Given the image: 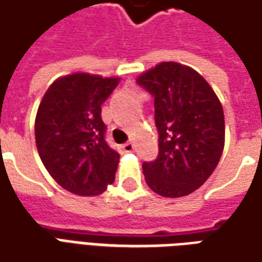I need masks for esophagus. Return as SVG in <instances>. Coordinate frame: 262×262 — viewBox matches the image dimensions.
Instances as JSON below:
<instances>
[{
  "label": "esophagus",
  "mask_w": 262,
  "mask_h": 262,
  "mask_svg": "<svg viewBox=\"0 0 262 262\" xmlns=\"http://www.w3.org/2000/svg\"><path fill=\"white\" fill-rule=\"evenodd\" d=\"M133 149H135V146H133V143H132V142H127V143L122 144V150H123L125 153H130Z\"/></svg>",
  "instance_id": "1"
}]
</instances>
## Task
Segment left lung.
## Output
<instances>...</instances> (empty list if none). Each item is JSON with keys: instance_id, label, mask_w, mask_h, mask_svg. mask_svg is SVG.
<instances>
[{"instance_id": "1", "label": "left lung", "mask_w": 262, "mask_h": 262, "mask_svg": "<svg viewBox=\"0 0 262 262\" xmlns=\"http://www.w3.org/2000/svg\"><path fill=\"white\" fill-rule=\"evenodd\" d=\"M155 99L159 155L142 164L144 180L163 197H183L200 187L220 162L224 113L199 72L162 62L136 79Z\"/></svg>"}]
</instances>
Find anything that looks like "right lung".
<instances>
[{
  "instance_id": "obj_1",
  "label": "right lung",
  "mask_w": 262,
  "mask_h": 262,
  "mask_svg": "<svg viewBox=\"0 0 262 262\" xmlns=\"http://www.w3.org/2000/svg\"><path fill=\"white\" fill-rule=\"evenodd\" d=\"M119 78L72 74L56 79L42 98L35 119L36 149L59 186L78 195H98L112 184L119 153L105 139L102 103Z\"/></svg>"
}]
</instances>
